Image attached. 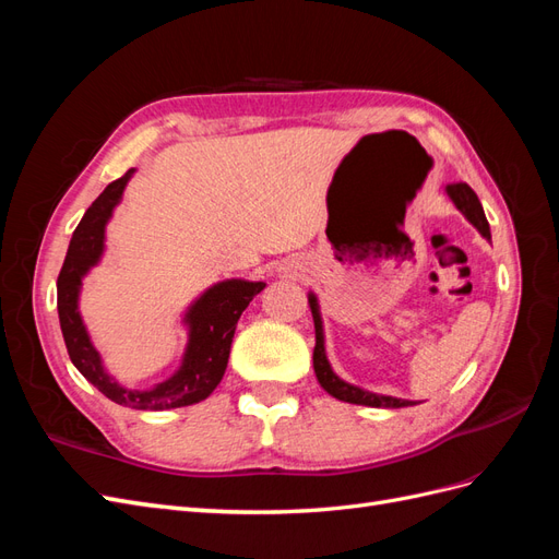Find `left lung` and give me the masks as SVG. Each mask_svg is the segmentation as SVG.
<instances>
[{"mask_svg": "<svg viewBox=\"0 0 559 559\" xmlns=\"http://www.w3.org/2000/svg\"><path fill=\"white\" fill-rule=\"evenodd\" d=\"M445 195L452 200V205L464 214L466 222L476 228L485 240H492L489 235V224L485 218L483 205L478 195L473 193V189L468 183H450L445 189ZM308 302L312 310V319H314V335H317V345H314V376L319 380V384L324 386V392H329L333 399L345 401V403H357V405H368V408H405V405H415L413 401L405 399H396V396H384V394H376L368 392V389H361L357 384L345 382L341 376H335V370L331 368V361L326 357V337H324V319H321V308H319V298L314 292L308 294Z\"/></svg>", "mask_w": 559, "mask_h": 559, "instance_id": "1", "label": "left lung"}]
</instances>
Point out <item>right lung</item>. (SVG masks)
Here are the masks:
<instances>
[{
	"label": "right lung",
	"mask_w": 559,
	"mask_h": 559,
	"mask_svg": "<svg viewBox=\"0 0 559 559\" xmlns=\"http://www.w3.org/2000/svg\"><path fill=\"white\" fill-rule=\"evenodd\" d=\"M132 175L134 167L121 179L111 181L79 222L58 275V317L72 364L107 399L134 411H173L205 401L222 382L238 319L253 296L265 289V282L230 277L207 286L181 314L186 347L175 373L146 389H132L118 382L91 341L79 300L83 277L105 257L107 224L111 222L114 210L121 205Z\"/></svg>",
	"instance_id": "obj_1"
}]
</instances>
